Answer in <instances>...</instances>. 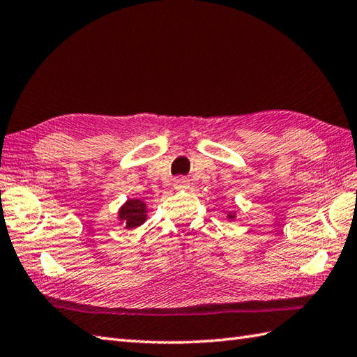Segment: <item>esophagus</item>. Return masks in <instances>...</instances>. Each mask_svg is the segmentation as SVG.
Returning a JSON list of instances; mask_svg holds the SVG:
<instances>
[{
    "label": "esophagus",
    "mask_w": 357,
    "mask_h": 357,
    "mask_svg": "<svg viewBox=\"0 0 357 357\" xmlns=\"http://www.w3.org/2000/svg\"><path fill=\"white\" fill-rule=\"evenodd\" d=\"M174 187H176V188H187L188 187L187 178H176V179H174Z\"/></svg>",
    "instance_id": "34e87169"
}]
</instances>
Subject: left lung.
I'll list each match as a JSON object with an SVG mask.
<instances>
[{
	"instance_id": "1",
	"label": "left lung",
	"mask_w": 357,
	"mask_h": 357,
	"mask_svg": "<svg viewBox=\"0 0 357 357\" xmlns=\"http://www.w3.org/2000/svg\"><path fill=\"white\" fill-rule=\"evenodd\" d=\"M229 218H230V219H233V218H234V216H233V215H231V213H230V215H229Z\"/></svg>"
}]
</instances>
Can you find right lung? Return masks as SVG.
Here are the masks:
<instances>
[{
    "mask_svg": "<svg viewBox=\"0 0 357 357\" xmlns=\"http://www.w3.org/2000/svg\"><path fill=\"white\" fill-rule=\"evenodd\" d=\"M146 204L139 199H130L127 201L119 210V219L124 221L126 229H136L144 221H146Z\"/></svg>",
    "mask_w": 357,
    "mask_h": 357,
    "instance_id": "obj_1",
    "label": "right lung"
}]
</instances>
